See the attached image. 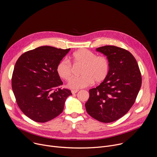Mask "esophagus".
Segmentation results:
<instances>
[{
    "mask_svg": "<svg viewBox=\"0 0 157 157\" xmlns=\"http://www.w3.org/2000/svg\"><path fill=\"white\" fill-rule=\"evenodd\" d=\"M78 92V90H72L71 91V93H72L73 94H75L77 93Z\"/></svg>",
    "mask_w": 157,
    "mask_h": 157,
    "instance_id": "1",
    "label": "esophagus"
}]
</instances>
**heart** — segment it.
Instances as JSON below:
<instances>
[{
  "label": "heart",
  "instance_id": "b5f03b06",
  "mask_svg": "<svg viewBox=\"0 0 157 157\" xmlns=\"http://www.w3.org/2000/svg\"><path fill=\"white\" fill-rule=\"evenodd\" d=\"M76 65H83L79 77L70 79L68 87L71 89H78L91 85L94 81L99 84L107 78L110 71V61L103 55L87 50L80 49L74 52L70 57ZM58 75L63 79L68 81L73 75V67L67 59H61L56 65Z\"/></svg>",
  "mask_w": 157,
  "mask_h": 157
}]
</instances>
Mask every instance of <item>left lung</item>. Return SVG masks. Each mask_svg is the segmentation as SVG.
<instances>
[{"instance_id": "obj_1", "label": "left lung", "mask_w": 157, "mask_h": 157, "mask_svg": "<svg viewBox=\"0 0 157 157\" xmlns=\"http://www.w3.org/2000/svg\"><path fill=\"white\" fill-rule=\"evenodd\" d=\"M96 51L109 58L110 71L105 81L89 91L85 107L92 117L109 123L124 116L133 105L142 76L136 58L128 51L112 45L98 48Z\"/></svg>"}]
</instances>
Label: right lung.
Masks as SVG:
<instances>
[{
	"label": "right lung",
	"instance_id": "right-lung-1",
	"mask_svg": "<svg viewBox=\"0 0 157 157\" xmlns=\"http://www.w3.org/2000/svg\"><path fill=\"white\" fill-rule=\"evenodd\" d=\"M70 50L43 46L22 54L17 59L12 87L18 106L37 122H46L59 116L66 98L72 93L59 87L63 82L56 65Z\"/></svg>",
	"mask_w": 157,
	"mask_h": 157
}]
</instances>
